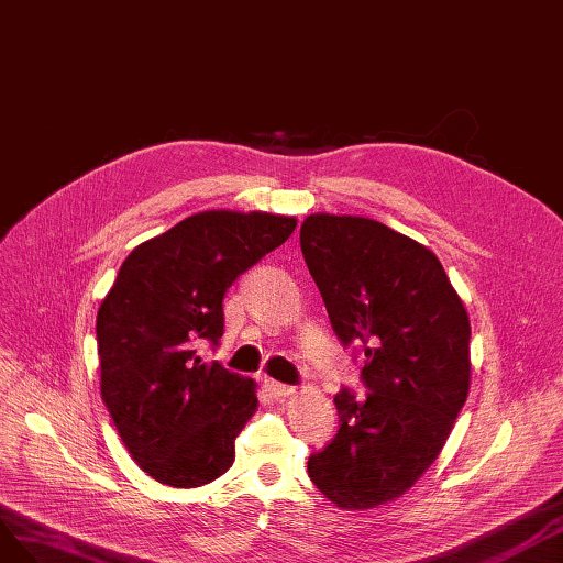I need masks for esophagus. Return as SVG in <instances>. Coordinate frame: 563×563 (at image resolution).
<instances>
[{"label":"esophagus","instance_id":"obj_1","mask_svg":"<svg viewBox=\"0 0 563 563\" xmlns=\"http://www.w3.org/2000/svg\"><path fill=\"white\" fill-rule=\"evenodd\" d=\"M264 387H266V391H268L271 396H276V398H285V396H292V394H295L292 387H287V384H280V382H276V379H266Z\"/></svg>","mask_w":563,"mask_h":563}]
</instances>
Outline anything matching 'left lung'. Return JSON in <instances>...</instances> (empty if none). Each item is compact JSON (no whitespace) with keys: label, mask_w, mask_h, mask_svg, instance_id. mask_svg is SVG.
Wrapping results in <instances>:
<instances>
[{"label":"left lung","mask_w":563,"mask_h":563,"mask_svg":"<svg viewBox=\"0 0 563 563\" xmlns=\"http://www.w3.org/2000/svg\"><path fill=\"white\" fill-rule=\"evenodd\" d=\"M299 243L342 344L365 351V400L334 396L340 431L309 457L332 505L365 511L410 490L470 394V316L439 256L375 219L318 212Z\"/></svg>","instance_id":"left-lung-1"}]
</instances>
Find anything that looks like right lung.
Listing matches in <instances>:
<instances>
[{"instance_id": "right-lung-1", "label": "right lung", "mask_w": 563, "mask_h": 563, "mask_svg": "<svg viewBox=\"0 0 563 563\" xmlns=\"http://www.w3.org/2000/svg\"><path fill=\"white\" fill-rule=\"evenodd\" d=\"M295 217L207 210L132 250L96 316L101 398L139 467L198 488L231 470L256 412V384L196 346L223 334V295L280 247Z\"/></svg>"}]
</instances>
